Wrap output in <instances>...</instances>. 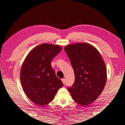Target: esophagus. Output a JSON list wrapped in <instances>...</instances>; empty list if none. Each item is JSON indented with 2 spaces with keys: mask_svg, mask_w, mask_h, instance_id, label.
<instances>
[{
  "mask_svg": "<svg viewBox=\"0 0 125 125\" xmlns=\"http://www.w3.org/2000/svg\"><path fill=\"white\" fill-rule=\"evenodd\" d=\"M62 81L63 84H65V83H66V80H65V79H62Z\"/></svg>",
  "mask_w": 125,
  "mask_h": 125,
  "instance_id": "34e87169",
  "label": "esophagus"
}]
</instances>
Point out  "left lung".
<instances>
[{
    "mask_svg": "<svg viewBox=\"0 0 125 125\" xmlns=\"http://www.w3.org/2000/svg\"><path fill=\"white\" fill-rule=\"evenodd\" d=\"M64 50L75 75L74 84L68 90L75 102L88 106L97 100L105 86V63L97 49L88 43H73L66 45Z\"/></svg>",
    "mask_w": 125,
    "mask_h": 125,
    "instance_id": "8db88e82",
    "label": "left lung"
}]
</instances>
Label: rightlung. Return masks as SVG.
<instances>
[{"mask_svg": "<svg viewBox=\"0 0 125 125\" xmlns=\"http://www.w3.org/2000/svg\"><path fill=\"white\" fill-rule=\"evenodd\" d=\"M62 49L58 45L41 44L31 49L23 63L21 86L28 98L39 106L52 101L63 86L51 66V61Z\"/></svg>", "mask_w": 125, "mask_h": 125, "instance_id": "1", "label": "right lung"}]
</instances>
